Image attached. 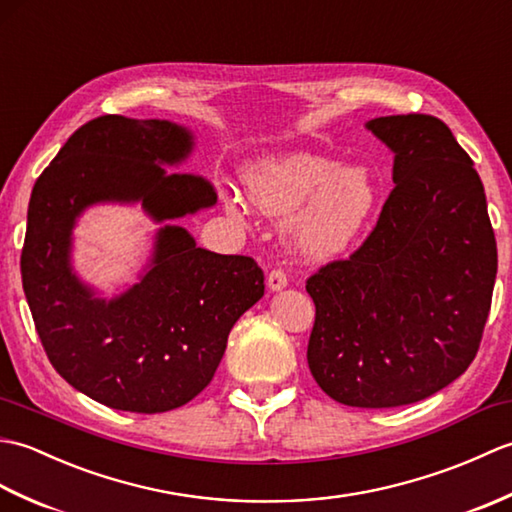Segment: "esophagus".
<instances>
[{
  "label": "esophagus",
  "instance_id": "obj_1",
  "mask_svg": "<svg viewBox=\"0 0 512 512\" xmlns=\"http://www.w3.org/2000/svg\"><path fill=\"white\" fill-rule=\"evenodd\" d=\"M266 284H268V288L273 290V292H277V290H284L286 286H288V277H286V273L284 270H270V275L266 277Z\"/></svg>",
  "mask_w": 512,
  "mask_h": 512
}]
</instances>
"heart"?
Segmentation results:
<instances>
[{"label": "heart", "instance_id": "1", "mask_svg": "<svg viewBox=\"0 0 512 512\" xmlns=\"http://www.w3.org/2000/svg\"><path fill=\"white\" fill-rule=\"evenodd\" d=\"M250 202L268 215H288L286 233L303 255L334 257L354 244L378 206V182L363 165L341 167L314 151L257 160L244 173ZM228 211L242 206L228 200Z\"/></svg>", "mask_w": 512, "mask_h": 512}]
</instances>
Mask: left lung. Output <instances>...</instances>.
Segmentation results:
<instances>
[{
    "instance_id": "left-lung-1",
    "label": "left lung",
    "mask_w": 512,
    "mask_h": 512,
    "mask_svg": "<svg viewBox=\"0 0 512 512\" xmlns=\"http://www.w3.org/2000/svg\"><path fill=\"white\" fill-rule=\"evenodd\" d=\"M394 151L374 231L306 281L317 308L308 365L347 407L411 405L473 363L491 310L497 244L484 184L440 118L365 125Z\"/></svg>"
}]
</instances>
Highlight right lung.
<instances>
[{
    "label": "right lung",
    "instance_id": "obj_1",
    "mask_svg": "<svg viewBox=\"0 0 512 512\" xmlns=\"http://www.w3.org/2000/svg\"><path fill=\"white\" fill-rule=\"evenodd\" d=\"M191 149L182 125L99 116L68 138L30 195L21 281L41 345L74 389L112 409L187 405L211 383L235 321L264 297L255 259L211 253L173 224L156 233L138 284L110 301L72 270V228L92 204L140 202L165 222L217 202L211 182L165 169Z\"/></svg>",
    "mask_w": 512,
    "mask_h": 512
}]
</instances>
